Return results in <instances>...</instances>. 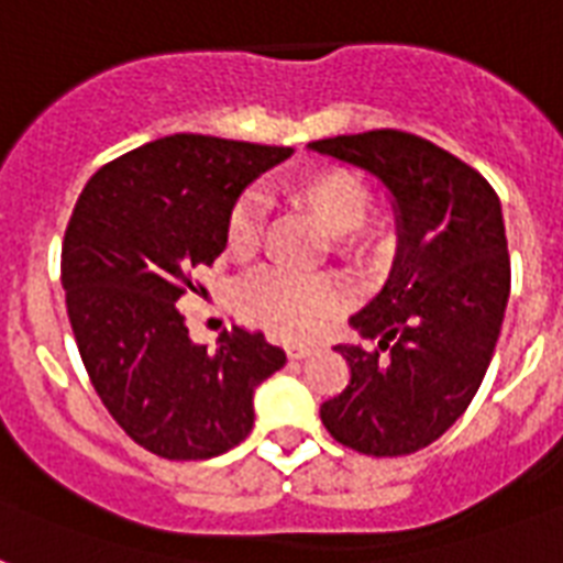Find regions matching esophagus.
Here are the masks:
<instances>
[{"instance_id": "obj_1", "label": "esophagus", "mask_w": 563, "mask_h": 563, "mask_svg": "<svg viewBox=\"0 0 563 563\" xmlns=\"http://www.w3.org/2000/svg\"><path fill=\"white\" fill-rule=\"evenodd\" d=\"M309 353H312L309 344H298V342L286 344V356H289V360H303V356H309Z\"/></svg>"}]
</instances>
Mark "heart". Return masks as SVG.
<instances>
[{"instance_id":"heart-1","label":"heart","mask_w":563,"mask_h":563,"mask_svg":"<svg viewBox=\"0 0 563 563\" xmlns=\"http://www.w3.org/2000/svg\"><path fill=\"white\" fill-rule=\"evenodd\" d=\"M291 203L309 212L330 233L327 245L335 260L371 265L385 254L391 228L368 216L374 195L356 172L344 166H318L291 180ZM263 242V207L254 195L233 201L224 219V254L236 263L254 260ZM236 307L254 324L289 339H307L327 327L344 307V286L333 274L291 277L280 272H260L236 291Z\"/></svg>"}]
</instances>
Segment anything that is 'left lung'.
Instances as JSON below:
<instances>
[{
  "mask_svg": "<svg viewBox=\"0 0 563 563\" xmlns=\"http://www.w3.org/2000/svg\"><path fill=\"white\" fill-rule=\"evenodd\" d=\"M312 148L376 175L400 212L391 280L351 318L374 347H339L351 376L321 420L356 453H418L462 418L497 347L511 291L499 198L473 166L394 128Z\"/></svg>",
  "mask_w": 563,
  "mask_h": 563,
  "instance_id": "left-lung-1",
  "label": "left lung"
}]
</instances>
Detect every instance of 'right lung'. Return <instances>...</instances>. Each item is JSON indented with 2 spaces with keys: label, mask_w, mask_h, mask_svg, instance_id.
Returning a JSON list of instances; mask_svg holds the SVG:
<instances>
[{
  "label": "right lung",
  "mask_w": 563,
  "mask_h": 563,
  "mask_svg": "<svg viewBox=\"0 0 563 563\" xmlns=\"http://www.w3.org/2000/svg\"><path fill=\"white\" fill-rule=\"evenodd\" d=\"M283 145L175 134L104 163L81 189L60 247L75 344L131 441L169 462L228 453L254 427V388L286 353L233 324L216 351L178 312L224 251L239 192L286 161Z\"/></svg>",
  "instance_id": "right-lung-1"
}]
</instances>
